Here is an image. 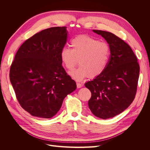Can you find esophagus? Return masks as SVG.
I'll return each mask as SVG.
<instances>
[{
    "label": "esophagus",
    "instance_id": "esophagus-1",
    "mask_svg": "<svg viewBox=\"0 0 150 150\" xmlns=\"http://www.w3.org/2000/svg\"><path fill=\"white\" fill-rule=\"evenodd\" d=\"M76 85H77V88H81L83 86V84L79 83H77Z\"/></svg>",
    "mask_w": 150,
    "mask_h": 150
}]
</instances>
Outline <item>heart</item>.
Instances as JSON below:
<instances>
[{"mask_svg": "<svg viewBox=\"0 0 150 150\" xmlns=\"http://www.w3.org/2000/svg\"><path fill=\"white\" fill-rule=\"evenodd\" d=\"M71 49L63 47L60 52L62 62L71 71L79 63L80 66L70 75L76 81H81L87 76L94 78L105 70L110 57L108 44L87 35L76 36L71 41Z\"/></svg>", "mask_w": 150, "mask_h": 150, "instance_id": "b5f03b06", "label": "heart"}]
</instances>
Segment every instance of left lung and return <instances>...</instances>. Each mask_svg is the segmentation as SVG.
<instances>
[{"instance_id": "1", "label": "left lung", "mask_w": 150, "mask_h": 150, "mask_svg": "<svg viewBox=\"0 0 150 150\" xmlns=\"http://www.w3.org/2000/svg\"><path fill=\"white\" fill-rule=\"evenodd\" d=\"M105 39L110 57L105 70L85 86L91 93L88 106L93 114L106 120L124 111L137 93L139 66L129 45L110 32L93 30Z\"/></svg>"}]
</instances>
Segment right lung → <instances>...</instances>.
<instances>
[{
    "label": "right lung",
    "mask_w": 150,
    "mask_h": 150,
    "mask_svg": "<svg viewBox=\"0 0 150 150\" xmlns=\"http://www.w3.org/2000/svg\"><path fill=\"white\" fill-rule=\"evenodd\" d=\"M66 28H48L27 39L11 64L9 77L16 98L33 116L53 117L67 95L76 89L60 57L67 38Z\"/></svg>",
    "instance_id": "right-lung-1"
}]
</instances>
